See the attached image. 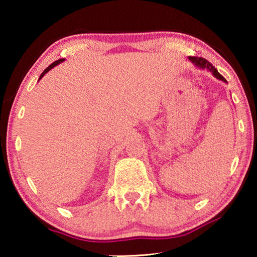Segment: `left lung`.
Returning a JSON list of instances; mask_svg holds the SVG:
<instances>
[{
  "label": "left lung",
  "mask_w": 257,
  "mask_h": 257,
  "mask_svg": "<svg viewBox=\"0 0 257 257\" xmlns=\"http://www.w3.org/2000/svg\"><path fill=\"white\" fill-rule=\"evenodd\" d=\"M188 58H189V61L194 63L196 66H199V68H201V69L209 70V71L212 72L217 79H220V80H222V82L227 83V80L224 79V77L222 75H220L219 71H217V70L213 66V64H210V63L207 61V59L202 58V57H188Z\"/></svg>",
  "instance_id": "1"
}]
</instances>
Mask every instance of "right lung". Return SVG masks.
Masks as SVG:
<instances>
[{
  "label": "right lung",
  "mask_w": 257,
  "mask_h": 257,
  "mask_svg": "<svg viewBox=\"0 0 257 257\" xmlns=\"http://www.w3.org/2000/svg\"><path fill=\"white\" fill-rule=\"evenodd\" d=\"M63 61H64V58H61V59H58V61H56V62H54V63H52V64H50V65H49V66H48V68H47V69H45L43 72H42V75L40 76V79L42 78V77H43V76L45 75V73H47V72L49 71V70H51L52 68H55V66H56V65H58V64H59V63H62Z\"/></svg>",
  "instance_id": "1"
}]
</instances>
